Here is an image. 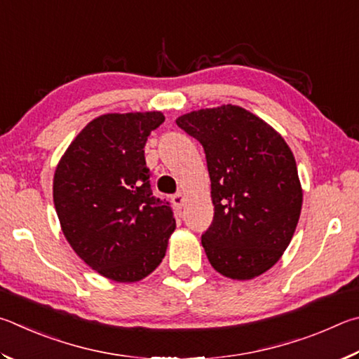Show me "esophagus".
Here are the masks:
<instances>
[{"label": "esophagus", "mask_w": 359, "mask_h": 359, "mask_svg": "<svg viewBox=\"0 0 359 359\" xmlns=\"http://www.w3.org/2000/svg\"><path fill=\"white\" fill-rule=\"evenodd\" d=\"M172 202H173V205L176 206V208H183L184 206V196L181 192H178V194H175V196L172 197Z\"/></svg>", "instance_id": "1"}]
</instances>
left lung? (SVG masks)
<instances>
[{"instance_id": "1", "label": "left lung", "mask_w": 359, "mask_h": 359, "mask_svg": "<svg viewBox=\"0 0 359 359\" xmlns=\"http://www.w3.org/2000/svg\"><path fill=\"white\" fill-rule=\"evenodd\" d=\"M176 124L205 149L215 217L202 244L211 266L236 280L268 271L290 244L303 205L292 149L231 104L186 113Z\"/></svg>"}]
</instances>
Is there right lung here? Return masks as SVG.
Masks as SVG:
<instances>
[{"mask_svg": "<svg viewBox=\"0 0 359 359\" xmlns=\"http://www.w3.org/2000/svg\"><path fill=\"white\" fill-rule=\"evenodd\" d=\"M161 111L107 113L69 144L53 178V202L67 243L107 279L137 282L165 257L176 227L168 202L153 196L144 144Z\"/></svg>", "mask_w": 359, "mask_h": 359, "instance_id": "obj_1", "label": "right lung"}]
</instances>
